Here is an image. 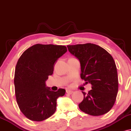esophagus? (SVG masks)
<instances>
[{"label":"esophagus","mask_w":131,"mask_h":131,"mask_svg":"<svg viewBox=\"0 0 131 131\" xmlns=\"http://www.w3.org/2000/svg\"><path fill=\"white\" fill-rule=\"evenodd\" d=\"M73 93V92L72 91H71V90H66V93L69 94H72Z\"/></svg>","instance_id":"obj_1"}]
</instances>
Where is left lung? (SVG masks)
<instances>
[{"label": "left lung", "instance_id": "8db88e82", "mask_svg": "<svg viewBox=\"0 0 131 131\" xmlns=\"http://www.w3.org/2000/svg\"><path fill=\"white\" fill-rule=\"evenodd\" d=\"M69 51L79 60L80 77L90 83L92 90L84 92L79 108L93 116H100L111 110L118 91L116 66L113 57L103 48L93 43L67 45Z\"/></svg>", "mask_w": 131, "mask_h": 131}]
</instances>
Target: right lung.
I'll return each mask as SVG.
<instances>
[{"label": "right lung", "instance_id": "right-lung-1", "mask_svg": "<svg viewBox=\"0 0 131 131\" xmlns=\"http://www.w3.org/2000/svg\"><path fill=\"white\" fill-rule=\"evenodd\" d=\"M65 46L36 44L20 56L15 68L14 84L17 103L26 118L41 121L56 110V100L64 89L53 91L45 81L53 74L56 62L67 52Z\"/></svg>", "mask_w": 131, "mask_h": 131}]
</instances>
